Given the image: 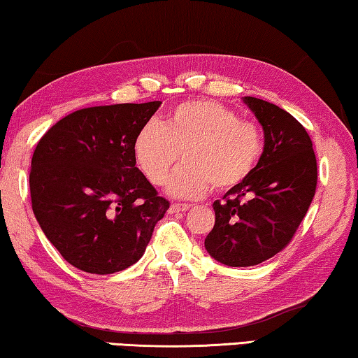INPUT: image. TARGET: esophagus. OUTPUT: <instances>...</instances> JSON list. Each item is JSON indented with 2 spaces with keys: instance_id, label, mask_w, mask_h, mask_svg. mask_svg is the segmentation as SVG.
<instances>
[{
  "instance_id": "1",
  "label": "esophagus",
  "mask_w": 358,
  "mask_h": 358,
  "mask_svg": "<svg viewBox=\"0 0 358 358\" xmlns=\"http://www.w3.org/2000/svg\"><path fill=\"white\" fill-rule=\"evenodd\" d=\"M187 210H190V205H187V203H174V205L169 208L171 213H184Z\"/></svg>"
}]
</instances>
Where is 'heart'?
<instances>
[{"mask_svg":"<svg viewBox=\"0 0 358 358\" xmlns=\"http://www.w3.org/2000/svg\"><path fill=\"white\" fill-rule=\"evenodd\" d=\"M139 171L162 185L173 164L184 160L168 180L178 198L201 196L213 185L229 190L245 182L261 162L264 134L250 120L213 101H189L174 107L163 124L147 123L133 145Z\"/></svg>","mask_w":358,"mask_h":358,"instance_id":"b5f03b06","label":"heart"}]
</instances>
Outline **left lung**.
I'll list each match as a JSON object with an SVG mask.
<instances>
[{
  "instance_id": "left-lung-1",
  "label": "left lung",
  "mask_w": 358,
  "mask_h": 358,
  "mask_svg": "<svg viewBox=\"0 0 358 358\" xmlns=\"http://www.w3.org/2000/svg\"><path fill=\"white\" fill-rule=\"evenodd\" d=\"M264 131L261 162L245 182L213 203L216 222L205 248L230 267L257 266L282 251L309 210L317 187L312 141L293 115L243 97Z\"/></svg>"
}]
</instances>
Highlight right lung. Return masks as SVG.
Segmentation results:
<instances>
[{
	"mask_svg": "<svg viewBox=\"0 0 358 358\" xmlns=\"http://www.w3.org/2000/svg\"><path fill=\"white\" fill-rule=\"evenodd\" d=\"M160 101L81 108L41 137L30 194L46 238L87 273L124 271L141 259L168 200L136 168L134 139Z\"/></svg>",
	"mask_w": 358,
	"mask_h": 358,
	"instance_id": "right-lung-1",
	"label": "right lung"
}]
</instances>
